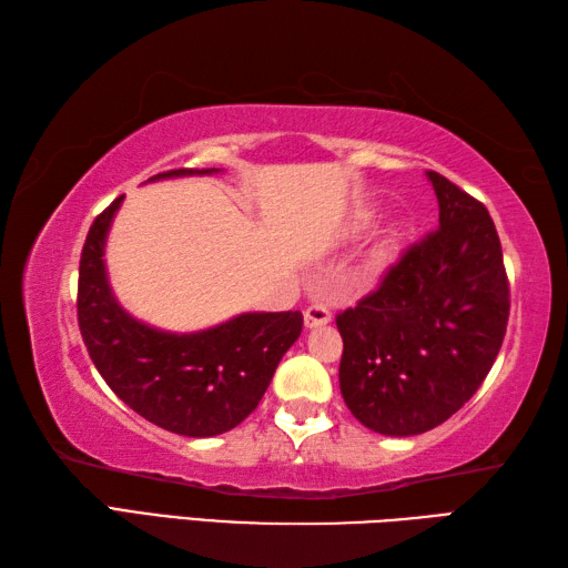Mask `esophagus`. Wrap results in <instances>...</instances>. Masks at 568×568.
<instances>
[{
    "label": "esophagus",
    "mask_w": 568,
    "mask_h": 568,
    "mask_svg": "<svg viewBox=\"0 0 568 568\" xmlns=\"http://www.w3.org/2000/svg\"><path fill=\"white\" fill-rule=\"evenodd\" d=\"M329 322H332V310L324 303H312L305 310V327L317 329V327H324V324H329Z\"/></svg>",
    "instance_id": "esophagus-1"
}]
</instances>
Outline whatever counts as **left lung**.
Returning <instances> with one entry per match:
<instances>
[{"mask_svg":"<svg viewBox=\"0 0 568 568\" xmlns=\"http://www.w3.org/2000/svg\"><path fill=\"white\" fill-rule=\"evenodd\" d=\"M427 178L439 229L336 315L344 403L388 437L434 429L462 409L486 381L510 317L500 239L484 202L439 173Z\"/></svg>","mask_w":568,"mask_h":568,"instance_id":"obj_1","label":"left lung"}]
</instances>
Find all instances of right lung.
Returning a JSON list of instances; mask_svg holds the SVG:
<instances>
[{
	"mask_svg": "<svg viewBox=\"0 0 568 568\" xmlns=\"http://www.w3.org/2000/svg\"><path fill=\"white\" fill-rule=\"evenodd\" d=\"M207 175L178 168L159 178ZM124 195L84 239L78 277V324L94 368L134 413L183 437H214L244 422L268 388L283 354L303 332V312H246L220 327L171 334L119 307L104 271V239Z\"/></svg>",
	"mask_w": 568,
	"mask_h": 568,
	"instance_id": "add662e5",
	"label": "right lung"
}]
</instances>
